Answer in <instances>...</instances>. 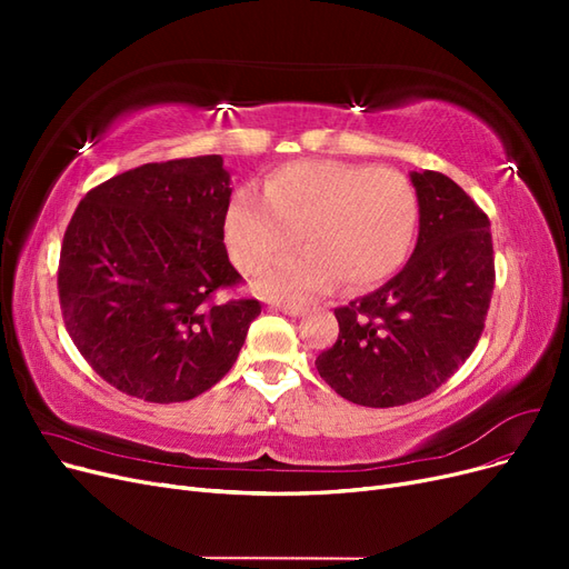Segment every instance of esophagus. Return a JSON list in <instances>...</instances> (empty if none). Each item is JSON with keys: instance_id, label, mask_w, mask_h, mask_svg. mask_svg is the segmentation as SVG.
<instances>
[{"instance_id": "obj_1", "label": "esophagus", "mask_w": 569, "mask_h": 569, "mask_svg": "<svg viewBox=\"0 0 569 569\" xmlns=\"http://www.w3.org/2000/svg\"><path fill=\"white\" fill-rule=\"evenodd\" d=\"M270 308H272V311H280V313L291 316V318H297V316L303 313V308L297 306V303H270Z\"/></svg>"}]
</instances>
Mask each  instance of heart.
<instances>
[{
  "label": "heart",
  "instance_id": "b5f03b06",
  "mask_svg": "<svg viewBox=\"0 0 569 569\" xmlns=\"http://www.w3.org/2000/svg\"><path fill=\"white\" fill-rule=\"evenodd\" d=\"M420 222L416 187L393 168L297 161L270 173L263 194H232L222 232L237 268L258 270L299 234L306 247L253 280L268 299H308L339 278L372 287L401 268Z\"/></svg>",
  "mask_w": 569,
  "mask_h": 569
}]
</instances>
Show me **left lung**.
Wrapping results in <instances>:
<instances>
[{"label": "left lung", "mask_w": 569, "mask_h": 569, "mask_svg": "<svg viewBox=\"0 0 569 569\" xmlns=\"http://www.w3.org/2000/svg\"><path fill=\"white\" fill-rule=\"evenodd\" d=\"M418 244L399 274L337 308L339 337L316 358L343 399L391 408L437 391L470 358L493 295L489 218L443 173L412 170Z\"/></svg>", "instance_id": "left-lung-1"}]
</instances>
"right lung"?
Segmentation results:
<instances>
[{"mask_svg":"<svg viewBox=\"0 0 569 569\" xmlns=\"http://www.w3.org/2000/svg\"><path fill=\"white\" fill-rule=\"evenodd\" d=\"M230 194L211 153L126 170L78 203L59 261L63 322L118 391L180 403L234 366L261 303L216 301L242 280L222 244Z\"/></svg>","mask_w":569,"mask_h":569,"instance_id":"obj_1","label":"right lung"}]
</instances>
